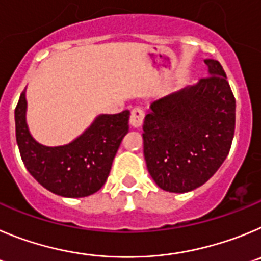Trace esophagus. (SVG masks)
Returning a JSON list of instances; mask_svg holds the SVG:
<instances>
[{"instance_id": "obj_1", "label": "esophagus", "mask_w": 261, "mask_h": 261, "mask_svg": "<svg viewBox=\"0 0 261 261\" xmlns=\"http://www.w3.org/2000/svg\"><path fill=\"white\" fill-rule=\"evenodd\" d=\"M143 119H144V112H143L140 108H135V109L131 110L130 125L133 126V127H140L143 123Z\"/></svg>"}]
</instances>
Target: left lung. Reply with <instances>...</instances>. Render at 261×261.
Listing matches in <instances>:
<instances>
[{"mask_svg":"<svg viewBox=\"0 0 261 261\" xmlns=\"http://www.w3.org/2000/svg\"><path fill=\"white\" fill-rule=\"evenodd\" d=\"M208 76L153 100L143 123L144 160L160 189H198L222 165L236 128V98L216 60Z\"/></svg>","mask_w":261,"mask_h":261,"instance_id":"8db88e82","label":"left lung"}]
</instances>
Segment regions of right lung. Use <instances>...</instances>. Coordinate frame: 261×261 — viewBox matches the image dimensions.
<instances>
[{"label": "right lung", "instance_id": "1", "mask_svg": "<svg viewBox=\"0 0 261 261\" xmlns=\"http://www.w3.org/2000/svg\"><path fill=\"white\" fill-rule=\"evenodd\" d=\"M25 90L15 108V134L24 166L43 187L63 198H84L104 186L112 163L128 133L130 112L98 114L69 144L48 147L30 133Z\"/></svg>", "mask_w": 261, "mask_h": 261}]
</instances>
